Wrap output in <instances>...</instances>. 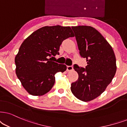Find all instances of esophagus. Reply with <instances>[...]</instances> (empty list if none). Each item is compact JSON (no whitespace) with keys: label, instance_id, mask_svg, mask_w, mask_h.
Returning <instances> with one entry per match:
<instances>
[{"label":"esophagus","instance_id":"34e87169","mask_svg":"<svg viewBox=\"0 0 127 127\" xmlns=\"http://www.w3.org/2000/svg\"><path fill=\"white\" fill-rule=\"evenodd\" d=\"M73 70V67L72 65H68V66H67V71H72Z\"/></svg>","mask_w":127,"mask_h":127}]
</instances>
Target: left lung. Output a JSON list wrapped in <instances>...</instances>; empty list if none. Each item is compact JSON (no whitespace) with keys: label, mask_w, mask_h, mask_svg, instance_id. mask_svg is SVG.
Segmentation results:
<instances>
[{"label":"left lung","mask_w":127,"mask_h":127,"mask_svg":"<svg viewBox=\"0 0 127 127\" xmlns=\"http://www.w3.org/2000/svg\"><path fill=\"white\" fill-rule=\"evenodd\" d=\"M80 54L86 59V68L74 65L78 78L71 91L80 100L90 101L100 95L110 84L117 70L116 59L111 45L95 29L88 26L71 27Z\"/></svg>","instance_id":"8db88e82"}]
</instances>
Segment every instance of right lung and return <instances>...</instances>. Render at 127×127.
<instances>
[{
    "mask_svg": "<svg viewBox=\"0 0 127 127\" xmlns=\"http://www.w3.org/2000/svg\"><path fill=\"white\" fill-rule=\"evenodd\" d=\"M74 36L70 27L57 25L43 27L23 41L14 59L16 73L30 94H46L54 86L56 74L66 70L65 64L52 62V59L59 54L63 41Z\"/></svg>",
    "mask_w": 127,
    "mask_h": 127,
    "instance_id": "1",
    "label": "right lung"
}]
</instances>
